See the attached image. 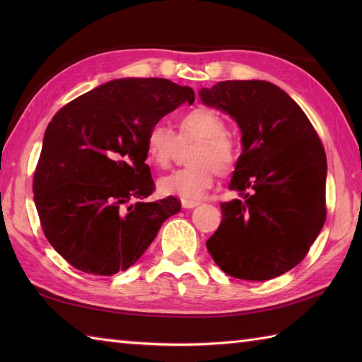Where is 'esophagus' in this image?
<instances>
[{
    "mask_svg": "<svg viewBox=\"0 0 362 362\" xmlns=\"http://www.w3.org/2000/svg\"><path fill=\"white\" fill-rule=\"evenodd\" d=\"M201 205L199 201H189V199H182V206L183 209H194V206Z\"/></svg>",
    "mask_w": 362,
    "mask_h": 362,
    "instance_id": "obj_1",
    "label": "esophagus"
}]
</instances>
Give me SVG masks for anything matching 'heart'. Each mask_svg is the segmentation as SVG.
Returning <instances> with one entry per match:
<instances>
[{
  "mask_svg": "<svg viewBox=\"0 0 362 362\" xmlns=\"http://www.w3.org/2000/svg\"><path fill=\"white\" fill-rule=\"evenodd\" d=\"M226 134L224 118L209 107H196L183 113L177 119V135L165 122H153L146 134V156L157 168L165 169L171 165L179 141L201 140L191 157L194 166L161 177L160 193L189 201L204 197L213 188L216 173L227 175L236 163V148Z\"/></svg>",
  "mask_w": 362,
  "mask_h": 362,
  "instance_id": "obj_1",
  "label": "heart"
}]
</instances>
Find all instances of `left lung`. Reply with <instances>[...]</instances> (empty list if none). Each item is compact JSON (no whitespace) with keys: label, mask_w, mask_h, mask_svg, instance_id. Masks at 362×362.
Here are the masks:
<instances>
[{"label":"left lung","mask_w":362,"mask_h":362,"mask_svg":"<svg viewBox=\"0 0 362 362\" xmlns=\"http://www.w3.org/2000/svg\"><path fill=\"white\" fill-rule=\"evenodd\" d=\"M241 130L243 152L206 249L235 279L264 281L291 271L324 227L327 157L316 130L286 91L266 81H226L199 90Z\"/></svg>","instance_id":"obj_1"}]
</instances>
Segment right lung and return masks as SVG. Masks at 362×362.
<instances>
[{"instance_id":"obj_1","label":"right lung","mask_w":362,"mask_h":362,"mask_svg":"<svg viewBox=\"0 0 362 362\" xmlns=\"http://www.w3.org/2000/svg\"><path fill=\"white\" fill-rule=\"evenodd\" d=\"M183 103H194L191 87L124 78L54 115L35 169L34 202L46 240L76 269L93 275L126 271L180 211L173 196L143 199L153 191L146 134Z\"/></svg>"}]
</instances>
